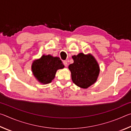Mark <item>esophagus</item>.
<instances>
[{
	"instance_id": "obj_1",
	"label": "esophagus",
	"mask_w": 131,
	"mask_h": 131,
	"mask_svg": "<svg viewBox=\"0 0 131 131\" xmlns=\"http://www.w3.org/2000/svg\"><path fill=\"white\" fill-rule=\"evenodd\" d=\"M63 65H65V66H66V67L68 66V62H67V61H63Z\"/></svg>"
}]
</instances>
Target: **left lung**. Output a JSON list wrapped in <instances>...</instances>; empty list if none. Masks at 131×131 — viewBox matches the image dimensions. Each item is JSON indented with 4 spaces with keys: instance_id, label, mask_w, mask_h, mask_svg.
Wrapping results in <instances>:
<instances>
[{
    "instance_id": "obj_1",
    "label": "left lung",
    "mask_w": 131,
    "mask_h": 131,
    "mask_svg": "<svg viewBox=\"0 0 131 131\" xmlns=\"http://www.w3.org/2000/svg\"><path fill=\"white\" fill-rule=\"evenodd\" d=\"M73 63L69 66L72 79L76 85L87 88L96 81L99 74V66L92 55L80 53L72 57Z\"/></svg>"
}]
</instances>
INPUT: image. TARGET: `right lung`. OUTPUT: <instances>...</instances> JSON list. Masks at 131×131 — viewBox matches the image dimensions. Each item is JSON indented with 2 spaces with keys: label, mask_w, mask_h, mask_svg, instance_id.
I'll list each match as a JSON object with an SVG mask.
<instances>
[{
  "label": "right lung",
  "mask_w": 131,
  "mask_h": 131,
  "mask_svg": "<svg viewBox=\"0 0 131 131\" xmlns=\"http://www.w3.org/2000/svg\"><path fill=\"white\" fill-rule=\"evenodd\" d=\"M65 66L59 57L51 55H43L40 59L32 63V70L37 80L43 84H48L54 79L57 70Z\"/></svg>",
  "instance_id": "1"
}]
</instances>
